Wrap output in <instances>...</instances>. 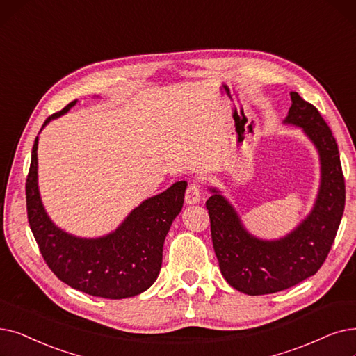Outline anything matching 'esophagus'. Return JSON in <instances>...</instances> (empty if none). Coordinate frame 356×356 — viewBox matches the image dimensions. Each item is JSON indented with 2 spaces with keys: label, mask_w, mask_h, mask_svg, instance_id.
Wrapping results in <instances>:
<instances>
[{
  "label": "esophagus",
  "mask_w": 356,
  "mask_h": 356,
  "mask_svg": "<svg viewBox=\"0 0 356 356\" xmlns=\"http://www.w3.org/2000/svg\"><path fill=\"white\" fill-rule=\"evenodd\" d=\"M184 199H186V204L189 205H195L200 200V186L197 183H191L188 189H186V195H184Z\"/></svg>",
  "instance_id": "obj_1"
}]
</instances>
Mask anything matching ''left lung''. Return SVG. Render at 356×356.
<instances>
[{"mask_svg": "<svg viewBox=\"0 0 356 356\" xmlns=\"http://www.w3.org/2000/svg\"><path fill=\"white\" fill-rule=\"evenodd\" d=\"M285 123L301 127L318 149L321 184L312 213L281 240L250 236L227 200L211 189L207 200L211 237L225 281L249 296H265L291 288L314 275L326 260L345 209V177L334 136L317 107L298 92Z\"/></svg>", "mask_w": 356, "mask_h": 356, "instance_id": "obj_1", "label": "left lung"}]
</instances>
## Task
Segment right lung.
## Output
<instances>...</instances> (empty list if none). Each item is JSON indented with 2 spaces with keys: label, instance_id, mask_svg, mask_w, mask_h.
I'll return each instance as SVG.
<instances>
[{
  "label": "right lung",
  "instance_id": "1",
  "mask_svg": "<svg viewBox=\"0 0 356 356\" xmlns=\"http://www.w3.org/2000/svg\"><path fill=\"white\" fill-rule=\"evenodd\" d=\"M75 100L51 119L67 113ZM42 127V128H43ZM186 181L135 208L115 233L102 238H76L54 225L38 189V136L26 179V205L30 229L43 260L58 280L92 297L122 300L148 289L161 269L163 244L170 225L183 207Z\"/></svg>",
  "mask_w": 356,
  "mask_h": 356
}]
</instances>
